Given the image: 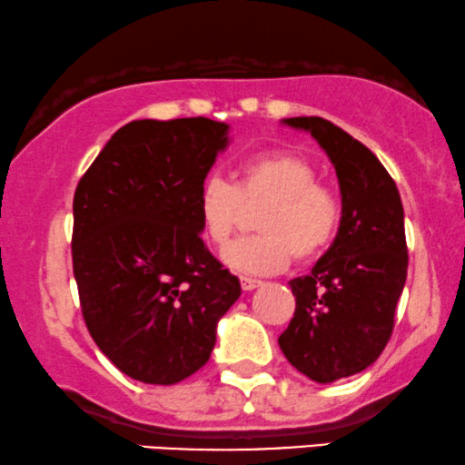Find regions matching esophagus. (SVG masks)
Listing matches in <instances>:
<instances>
[{
    "instance_id": "34e87169",
    "label": "esophagus",
    "mask_w": 465,
    "mask_h": 465,
    "mask_svg": "<svg viewBox=\"0 0 465 465\" xmlns=\"http://www.w3.org/2000/svg\"><path fill=\"white\" fill-rule=\"evenodd\" d=\"M260 283L262 282H257V279H253V277H240V286H242L244 292H251V290L260 288Z\"/></svg>"
}]
</instances>
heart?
Listing matches in <instances>:
<instances>
[{"label": "heart", "instance_id": "1", "mask_svg": "<svg viewBox=\"0 0 465 465\" xmlns=\"http://www.w3.org/2000/svg\"><path fill=\"white\" fill-rule=\"evenodd\" d=\"M310 160L290 151H260L240 160L233 183L208 177L197 194L201 232L223 249L238 227L244 208H257L260 233L236 240L223 260L236 272L268 275L292 260H312L331 244L340 227L338 194L316 182Z\"/></svg>", "mask_w": 465, "mask_h": 465}]
</instances>
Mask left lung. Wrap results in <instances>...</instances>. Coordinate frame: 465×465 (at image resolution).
Listing matches in <instances>:
<instances>
[{"label": "left lung", "instance_id": "obj_1", "mask_svg": "<svg viewBox=\"0 0 465 465\" xmlns=\"http://www.w3.org/2000/svg\"><path fill=\"white\" fill-rule=\"evenodd\" d=\"M282 123L310 132L329 155L342 216L310 275L290 282L296 310L279 346L301 374L333 383L366 371L392 335L407 279L405 212L394 179L351 134L321 116Z\"/></svg>", "mask_w": 465, "mask_h": 465}]
</instances>
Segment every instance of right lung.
<instances>
[{"mask_svg":"<svg viewBox=\"0 0 465 465\" xmlns=\"http://www.w3.org/2000/svg\"><path fill=\"white\" fill-rule=\"evenodd\" d=\"M229 125L203 116L123 125L73 197V275L102 353L143 383L197 372L240 282L201 240L197 194Z\"/></svg>","mask_w":465,"mask_h":465,"instance_id":"obj_1","label":"right lung"}]
</instances>
